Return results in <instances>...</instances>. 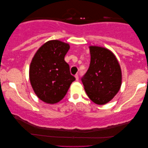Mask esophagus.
Returning a JSON list of instances; mask_svg holds the SVG:
<instances>
[{
	"mask_svg": "<svg viewBox=\"0 0 148 148\" xmlns=\"http://www.w3.org/2000/svg\"><path fill=\"white\" fill-rule=\"evenodd\" d=\"M75 77L76 81H78V79H79V76H78L77 74H76L75 75Z\"/></svg>",
	"mask_w": 148,
	"mask_h": 148,
	"instance_id": "obj_1",
	"label": "esophagus"
}]
</instances>
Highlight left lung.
I'll return each mask as SVG.
<instances>
[{
  "label": "left lung",
  "mask_w": 148,
  "mask_h": 148,
  "mask_svg": "<svg viewBox=\"0 0 148 148\" xmlns=\"http://www.w3.org/2000/svg\"><path fill=\"white\" fill-rule=\"evenodd\" d=\"M90 64L82 79L89 98L98 105L110 102L120 90L122 72L118 60L108 48L90 46Z\"/></svg>",
  "instance_id": "8db88e82"
}]
</instances>
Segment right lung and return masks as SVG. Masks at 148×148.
<instances>
[{
	"mask_svg": "<svg viewBox=\"0 0 148 148\" xmlns=\"http://www.w3.org/2000/svg\"><path fill=\"white\" fill-rule=\"evenodd\" d=\"M69 48L68 43L49 40L40 46L32 58L29 70L30 84L44 102L53 104L60 102L75 80L64 60Z\"/></svg>",
	"mask_w": 148,
	"mask_h": 148,
	"instance_id": "add662e5",
	"label": "right lung"
}]
</instances>
